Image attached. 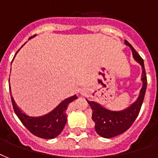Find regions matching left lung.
<instances>
[{
    "label": "left lung",
    "mask_w": 158,
    "mask_h": 158,
    "mask_svg": "<svg viewBox=\"0 0 158 158\" xmlns=\"http://www.w3.org/2000/svg\"><path fill=\"white\" fill-rule=\"evenodd\" d=\"M125 45L129 46L132 51L133 56L142 66V82L143 87L140 90L138 99L128 108L122 110H110L103 107L102 106L95 102L87 100L93 110L92 119L95 122V130L102 137L106 139L115 137L125 132L135 122V119L140 111L144 95L147 89V76L145 72L143 60L140 56L135 48L127 41H125Z\"/></svg>",
    "instance_id": "obj_1"
}]
</instances>
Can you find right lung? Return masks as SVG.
<instances>
[{
  "instance_id": "obj_1",
  "label": "right lung",
  "mask_w": 158,
  "mask_h": 158,
  "mask_svg": "<svg viewBox=\"0 0 158 158\" xmlns=\"http://www.w3.org/2000/svg\"><path fill=\"white\" fill-rule=\"evenodd\" d=\"M77 98H78L76 95L69 97L68 98L64 99V101H62L51 112L37 117L29 116L24 114L16 106L12 96H11V102H12L14 110L19 119L33 135L42 139H51L58 136L62 132L67 121L66 109L68 108L69 104Z\"/></svg>"
}]
</instances>
